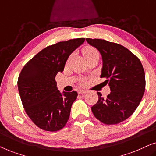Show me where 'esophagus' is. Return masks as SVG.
<instances>
[{
    "label": "esophagus",
    "instance_id": "34e87169",
    "mask_svg": "<svg viewBox=\"0 0 156 156\" xmlns=\"http://www.w3.org/2000/svg\"><path fill=\"white\" fill-rule=\"evenodd\" d=\"M78 93L80 94H84L87 93V91L86 90H83V89H80V90L78 91Z\"/></svg>",
    "mask_w": 156,
    "mask_h": 156
}]
</instances>
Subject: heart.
<instances>
[{"mask_svg":"<svg viewBox=\"0 0 156 156\" xmlns=\"http://www.w3.org/2000/svg\"><path fill=\"white\" fill-rule=\"evenodd\" d=\"M82 54L85 57V59H86V60H88L91 57L99 55V52H98L97 49L94 48V47L87 45L82 49Z\"/></svg>","mask_w":156,"mask_h":156,"instance_id":"1","label":"heart"}]
</instances>
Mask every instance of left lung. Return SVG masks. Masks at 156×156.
Returning <instances> with one entry per match:
<instances>
[{"mask_svg":"<svg viewBox=\"0 0 156 156\" xmlns=\"http://www.w3.org/2000/svg\"><path fill=\"white\" fill-rule=\"evenodd\" d=\"M99 51L103 60L101 78L108 84L106 98L99 99L91 107L94 116L106 125H114L131 116L139 105L146 89V77L140 59L121 44L101 39L86 38Z\"/></svg>","mask_w":156,"mask_h":156,"instance_id":"left-lung-1","label":"left lung"}]
</instances>
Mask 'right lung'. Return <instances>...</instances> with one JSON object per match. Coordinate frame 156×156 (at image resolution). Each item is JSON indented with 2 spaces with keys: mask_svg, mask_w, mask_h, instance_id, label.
Returning <instances> with one entry per match:
<instances>
[{
  "mask_svg": "<svg viewBox=\"0 0 156 156\" xmlns=\"http://www.w3.org/2000/svg\"><path fill=\"white\" fill-rule=\"evenodd\" d=\"M76 38L44 48L27 62L18 80L22 104L32 121L44 131H57L69 119L77 92L57 90L55 76L63 72L71 53L84 42Z\"/></svg>",
  "mask_w": 156,
  "mask_h": 156,
  "instance_id": "obj_1",
  "label": "right lung"
}]
</instances>
